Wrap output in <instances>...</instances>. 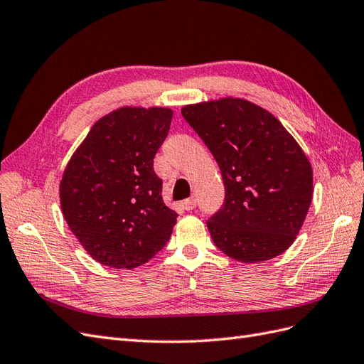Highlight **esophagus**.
Here are the masks:
<instances>
[{
    "mask_svg": "<svg viewBox=\"0 0 364 364\" xmlns=\"http://www.w3.org/2000/svg\"><path fill=\"white\" fill-rule=\"evenodd\" d=\"M196 205H197L196 199H185V200L182 202V208L185 209V211H191V209L196 208Z\"/></svg>",
    "mask_w": 364,
    "mask_h": 364,
    "instance_id": "1",
    "label": "esophagus"
}]
</instances>
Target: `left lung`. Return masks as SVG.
<instances>
[{
    "label": "left lung",
    "mask_w": 364,
    "mask_h": 364,
    "mask_svg": "<svg viewBox=\"0 0 364 364\" xmlns=\"http://www.w3.org/2000/svg\"><path fill=\"white\" fill-rule=\"evenodd\" d=\"M181 112L222 171L225 203L206 222L214 245L241 262L281 255L313 199V170L301 146L278 118L243 98L188 105Z\"/></svg>",
    "instance_id": "8db88e82"
}]
</instances>
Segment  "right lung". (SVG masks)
I'll list each match as a JSON object with an SVG mask.
<instances>
[{"mask_svg":"<svg viewBox=\"0 0 364 364\" xmlns=\"http://www.w3.org/2000/svg\"><path fill=\"white\" fill-rule=\"evenodd\" d=\"M171 118L167 107L117 109L92 126L63 171V217L105 266H142L171 237L178 214L165 206L162 181L153 170Z\"/></svg>","mask_w":364,"mask_h":364,"instance_id":"1","label":"right lung"}]
</instances>
